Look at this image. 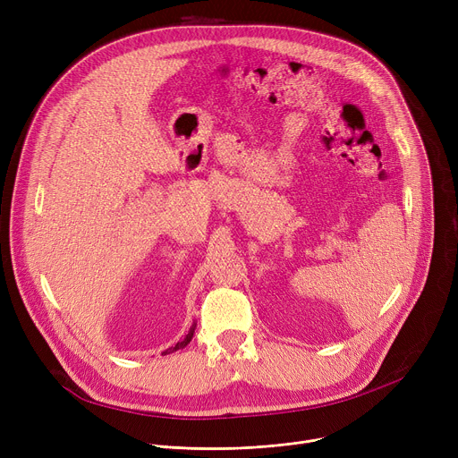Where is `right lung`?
I'll return each mask as SVG.
<instances>
[{
	"label": "right lung",
	"instance_id": "obj_1",
	"mask_svg": "<svg viewBox=\"0 0 458 458\" xmlns=\"http://www.w3.org/2000/svg\"><path fill=\"white\" fill-rule=\"evenodd\" d=\"M195 324H198V322H193V324H191V328L188 330V334L184 335V339H182V341H179L175 346L168 348L165 353H170V352H177V350H181V348L188 346V344H190V341H191V337H193V334H195Z\"/></svg>",
	"mask_w": 458,
	"mask_h": 458
}]
</instances>
